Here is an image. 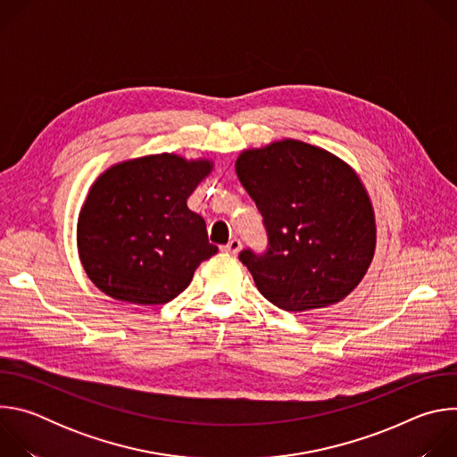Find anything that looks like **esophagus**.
Instances as JSON below:
<instances>
[{
    "mask_svg": "<svg viewBox=\"0 0 457 457\" xmlns=\"http://www.w3.org/2000/svg\"><path fill=\"white\" fill-rule=\"evenodd\" d=\"M240 247H242V242H240L238 238H233V240H229L226 245H222V251H224V253H229V254H235V253L240 251Z\"/></svg>",
    "mask_w": 457,
    "mask_h": 457,
    "instance_id": "esophagus-1",
    "label": "esophagus"
}]
</instances>
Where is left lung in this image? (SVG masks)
<instances>
[{
    "mask_svg": "<svg viewBox=\"0 0 457 457\" xmlns=\"http://www.w3.org/2000/svg\"><path fill=\"white\" fill-rule=\"evenodd\" d=\"M268 233V249L240 251L258 291L289 312L344 300L376 247L369 195L356 171L318 146L284 139L235 162Z\"/></svg>",
    "mask_w": 457,
    "mask_h": 457,
    "instance_id": "obj_1",
    "label": "left lung"
}]
</instances>
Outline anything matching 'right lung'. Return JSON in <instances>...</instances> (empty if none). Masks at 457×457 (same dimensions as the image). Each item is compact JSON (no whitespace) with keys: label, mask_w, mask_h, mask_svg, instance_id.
<instances>
[{"label":"right lung","mask_w":457,"mask_h":457,"mask_svg":"<svg viewBox=\"0 0 457 457\" xmlns=\"http://www.w3.org/2000/svg\"><path fill=\"white\" fill-rule=\"evenodd\" d=\"M213 170L175 154L129 159L92 184L78 220V249L104 295L136 305L173 300L219 247L186 201Z\"/></svg>","instance_id":"obj_1"}]
</instances>
